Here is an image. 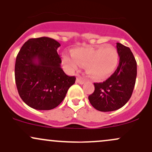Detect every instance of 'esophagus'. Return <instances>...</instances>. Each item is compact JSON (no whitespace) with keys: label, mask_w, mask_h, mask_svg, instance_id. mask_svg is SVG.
Returning <instances> with one entry per match:
<instances>
[{"label":"esophagus","mask_w":152,"mask_h":152,"mask_svg":"<svg viewBox=\"0 0 152 152\" xmlns=\"http://www.w3.org/2000/svg\"><path fill=\"white\" fill-rule=\"evenodd\" d=\"M76 82L77 83H79V84H80V85H83V84H84V83H85V80H84L82 79L81 77H77V78Z\"/></svg>","instance_id":"1"}]
</instances>
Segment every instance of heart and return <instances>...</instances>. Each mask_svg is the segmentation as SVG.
<instances>
[{
  "mask_svg": "<svg viewBox=\"0 0 152 152\" xmlns=\"http://www.w3.org/2000/svg\"><path fill=\"white\" fill-rule=\"evenodd\" d=\"M72 54V57L67 53L62 54L63 63L68 70L75 71L80 64L85 67L87 75L94 80H106L118 65V52L116 49L108 45L75 49Z\"/></svg>",
  "mask_w": 152,
  "mask_h": 152,
  "instance_id": "obj_1",
  "label": "heart"
}]
</instances>
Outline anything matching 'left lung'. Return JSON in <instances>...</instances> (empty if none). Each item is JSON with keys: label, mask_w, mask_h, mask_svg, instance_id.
Segmentation results:
<instances>
[{"label": "left lung", "mask_w": 152, "mask_h": 152, "mask_svg": "<svg viewBox=\"0 0 152 152\" xmlns=\"http://www.w3.org/2000/svg\"><path fill=\"white\" fill-rule=\"evenodd\" d=\"M119 64L116 70L103 83H94L95 91L88 96L90 103L99 111L118 110L129 100L137 75V66L129 47L116 44Z\"/></svg>", "instance_id": "left-lung-1"}]
</instances>
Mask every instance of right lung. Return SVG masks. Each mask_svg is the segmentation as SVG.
Listing matches in <instances>:
<instances>
[{
	"label": "right lung",
	"mask_w": 152,
	"mask_h": 152,
	"mask_svg": "<svg viewBox=\"0 0 152 152\" xmlns=\"http://www.w3.org/2000/svg\"><path fill=\"white\" fill-rule=\"evenodd\" d=\"M60 44L49 37L30 39L16 57L15 80L18 94L31 108L52 110L58 106L75 83L61 67Z\"/></svg>",
	"instance_id": "1"
}]
</instances>
